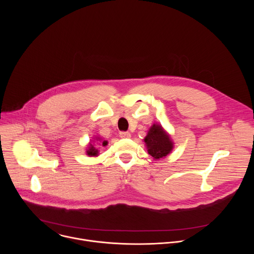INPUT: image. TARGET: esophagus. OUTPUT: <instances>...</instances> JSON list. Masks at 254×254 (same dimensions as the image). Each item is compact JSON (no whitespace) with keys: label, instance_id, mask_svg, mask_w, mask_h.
Segmentation results:
<instances>
[{"label":"esophagus","instance_id":"34e87169","mask_svg":"<svg viewBox=\"0 0 254 254\" xmlns=\"http://www.w3.org/2000/svg\"><path fill=\"white\" fill-rule=\"evenodd\" d=\"M120 136H121L122 138H129L131 135H130V133L127 132V131H122V132H120Z\"/></svg>","mask_w":254,"mask_h":254}]
</instances>
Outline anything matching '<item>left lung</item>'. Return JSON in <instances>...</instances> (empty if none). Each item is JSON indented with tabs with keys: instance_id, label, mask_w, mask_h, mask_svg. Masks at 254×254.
Instances as JSON below:
<instances>
[{
	"instance_id": "1",
	"label": "left lung",
	"mask_w": 254,
	"mask_h": 254,
	"mask_svg": "<svg viewBox=\"0 0 254 254\" xmlns=\"http://www.w3.org/2000/svg\"><path fill=\"white\" fill-rule=\"evenodd\" d=\"M143 141L149 155L156 161L166 158L174 149V141L170 133L160 124H154L150 127Z\"/></svg>"
}]
</instances>
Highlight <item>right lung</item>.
Instances as JSON below:
<instances>
[{"label":"right lung","mask_w":254,"mask_h":254,"mask_svg":"<svg viewBox=\"0 0 254 254\" xmlns=\"http://www.w3.org/2000/svg\"><path fill=\"white\" fill-rule=\"evenodd\" d=\"M108 141L104 140L101 136L95 135L89 142H88V147L86 149V155L88 157H97L99 156V151L97 147H105L107 146Z\"/></svg>","instance_id":"1"}]
</instances>
